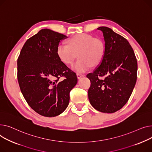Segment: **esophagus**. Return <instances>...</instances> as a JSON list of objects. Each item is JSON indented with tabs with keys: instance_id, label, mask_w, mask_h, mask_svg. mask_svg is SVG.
Masks as SVG:
<instances>
[{
	"instance_id": "obj_1",
	"label": "esophagus",
	"mask_w": 152,
	"mask_h": 152,
	"mask_svg": "<svg viewBox=\"0 0 152 152\" xmlns=\"http://www.w3.org/2000/svg\"><path fill=\"white\" fill-rule=\"evenodd\" d=\"M77 78L78 79H80V78H81L82 77H84V75H83V74H77Z\"/></svg>"
}]
</instances>
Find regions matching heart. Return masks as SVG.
<instances>
[{"label": "heart", "instance_id": "obj_1", "mask_svg": "<svg viewBox=\"0 0 152 152\" xmlns=\"http://www.w3.org/2000/svg\"><path fill=\"white\" fill-rule=\"evenodd\" d=\"M104 45L101 41L95 39L92 35L83 33L74 35L67 43H60L56 53L60 61L69 65L77 56L79 59L72 66L77 72H85L92 65L96 66L101 61L104 55Z\"/></svg>", "mask_w": 152, "mask_h": 152}]
</instances>
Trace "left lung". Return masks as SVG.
<instances>
[{"label":"left lung","mask_w":152,"mask_h":152,"mask_svg":"<svg viewBox=\"0 0 152 152\" xmlns=\"http://www.w3.org/2000/svg\"><path fill=\"white\" fill-rule=\"evenodd\" d=\"M102 32L105 50L100 64L86 77L91 86L88 94L97 110L114 113L129 100L136 83L137 62L128 41L107 27L97 28ZM105 76L104 79L99 77Z\"/></svg>","instance_id":"left-lung-1"}]
</instances>
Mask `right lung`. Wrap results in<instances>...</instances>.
Segmentation results:
<instances>
[{"instance_id":"add662e5","label":"right lung","mask_w":152,"mask_h":152,"mask_svg":"<svg viewBox=\"0 0 152 152\" xmlns=\"http://www.w3.org/2000/svg\"><path fill=\"white\" fill-rule=\"evenodd\" d=\"M66 38L50 29H42L27 40L18 59L21 91L31 107L44 117H56L66 110L70 91L77 83L75 73L56 53L60 41Z\"/></svg>"}]
</instances>
